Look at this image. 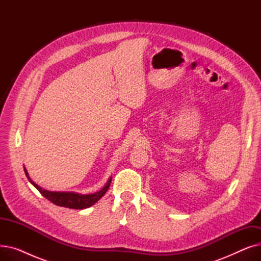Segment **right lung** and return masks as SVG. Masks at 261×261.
Listing matches in <instances>:
<instances>
[{
	"instance_id": "add662e5",
	"label": "right lung",
	"mask_w": 261,
	"mask_h": 261,
	"mask_svg": "<svg viewBox=\"0 0 261 261\" xmlns=\"http://www.w3.org/2000/svg\"><path fill=\"white\" fill-rule=\"evenodd\" d=\"M24 171H25V174L27 175V179L30 180V182L40 191V194L44 198L49 200L51 203L58 205V206L72 208V210H84L92 206V205H94L101 197H103V195L109 189L110 185H111V181H112V177H110L107 184L102 187V189L97 191V193L90 194V195H80V194L72 193V191H68L67 193V191L45 190L31 180V177L29 176V173H27L26 169H24Z\"/></svg>"
}]
</instances>
